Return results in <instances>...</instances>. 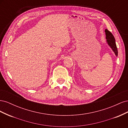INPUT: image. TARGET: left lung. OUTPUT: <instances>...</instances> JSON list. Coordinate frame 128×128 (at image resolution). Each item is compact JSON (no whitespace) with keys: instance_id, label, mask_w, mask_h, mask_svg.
Returning <instances> with one entry per match:
<instances>
[{"instance_id":"8db88e82","label":"left lung","mask_w":128,"mask_h":128,"mask_svg":"<svg viewBox=\"0 0 128 128\" xmlns=\"http://www.w3.org/2000/svg\"><path fill=\"white\" fill-rule=\"evenodd\" d=\"M104 32H105L106 34V39L107 44L112 48V51H113L115 56H118V51L114 36L107 29H106L105 30H104Z\"/></svg>"}]
</instances>
